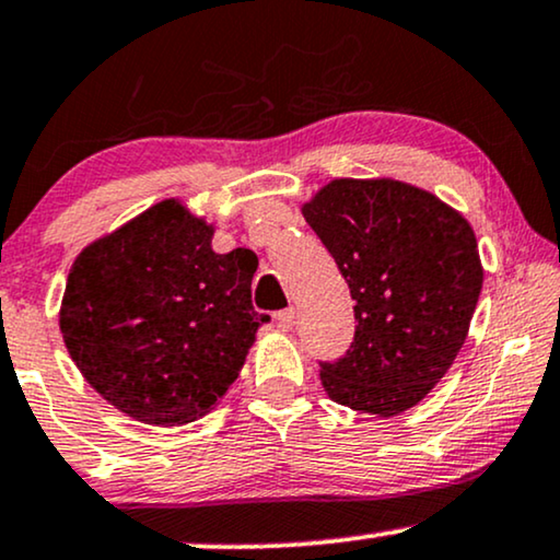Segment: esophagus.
Segmentation results:
<instances>
[{"instance_id": "1", "label": "esophagus", "mask_w": 560, "mask_h": 560, "mask_svg": "<svg viewBox=\"0 0 560 560\" xmlns=\"http://www.w3.org/2000/svg\"><path fill=\"white\" fill-rule=\"evenodd\" d=\"M294 320H296L294 307H287V310H281V313H276V323H279V328L289 330L294 325Z\"/></svg>"}]
</instances>
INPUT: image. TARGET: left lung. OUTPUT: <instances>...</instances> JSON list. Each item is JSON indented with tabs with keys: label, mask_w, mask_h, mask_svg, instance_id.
Returning <instances> with one entry per match:
<instances>
[{
	"label": "left lung",
	"mask_w": 560,
	"mask_h": 560,
	"mask_svg": "<svg viewBox=\"0 0 560 560\" xmlns=\"http://www.w3.org/2000/svg\"><path fill=\"white\" fill-rule=\"evenodd\" d=\"M351 289V349L320 362L328 398L374 416L413 408L447 374L483 287L476 232L410 183L338 178L302 207Z\"/></svg>",
	"instance_id": "obj_1"
}]
</instances>
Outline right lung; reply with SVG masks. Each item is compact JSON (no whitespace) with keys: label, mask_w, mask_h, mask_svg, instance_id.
Listing matches in <instances>:
<instances>
[{"label":"right lung","mask_w":560,"mask_h":560,"mask_svg":"<svg viewBox=\"0 0 560 560\" xmlns=\"http://www.w3.org/2000/svg\"><path fill=\"white\" fill-rule=\"evenodd\" d=\"M214 228L178 198L141 211L77 256L59 328L82 377L154 427L207 416L243 370L256 332V253L211 250Z\"/></svg>","instance_id":"obj_1"}]
</instances>
